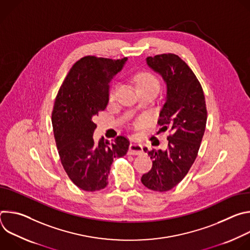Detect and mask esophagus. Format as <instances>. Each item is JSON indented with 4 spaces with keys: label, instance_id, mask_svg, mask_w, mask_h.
I'll return each mask as SVG.
<instances>
[{
    "label": "esophagus",
    "instance_id": "34e87169",
    "mask_svg": "<svg viewBox=\"0 0 250 250\" xmlns=\"http://www.w3.org/2000/svg\"><path fill=\"white\" fill-rule=\"evenodd\" d=\"M128 152L129 154H132V155H140L142 154V152H144V150H142V146L139 144H135V142H132V144H130L129 146Z\"/></svg>",
    "mask_w": 250,
    "mask_h": 250
}]
</instances>
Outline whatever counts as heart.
Returning <instances> with one entry per match:
<instances>
[{
  "mask_svg": "<svg viewBox=\"0 0 250 250\" xmlns=\"http://www.w3.org/2000/svg\"><path fill=\"white\" fill-rule=\"evenodd\" d=\"M134 82L138 91L145 90V89H158L159 88V81L158 79L151 73L144 71V72H138L134 75ZM116 97V91L112 90L110 93V100L113 101Z\"/></svg>",
  "mask_w": 250,
  "mask_h": 250,
  "instance_id": "b5f03b06",
  "label": "heart"
}]
</instances>
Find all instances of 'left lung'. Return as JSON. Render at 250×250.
I'll return each instance as SVG.
<instances>
[{
	"label": "left lung",
	"instance_id": "8db88e82",
	"mask_svg": "<svg viewBox=\"0 0 250 250\" xmlns=\"http://www.w3.org/2000/svg\"><path fill=\"white\" fill-rule=\"evenodd\" d=\"M146 64L166 85L158 124L172 134L166 149L144 148L152 159V168L142 175L141 182L150 190L165 192L183 180L197 157L207 124L206 101L197 77L178 55L147 57Z\"/></svg>",
	"mask_w": 250,
	"mask_h": 250
}]
</instances>
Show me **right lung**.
<instances>
[{
    "instance_id": "add662e5",
    "label": "right lung",
    "mask_w": 250,
    "mask_h": 250,
    "mask_svg": "<svg viewBox=\"0 0 250 250\" xmlns=\"http://www.w3.org/2000/svg\"><path fill=\"white\" fill-rule=\"evenodd\" d=\"M127 58L112 60L85 56L70 69L56 96L52 126L61 163L77 187L94 192L108 185L115 157L126 154L129 141L118 136L112 145L93 134V118L109 103L110 82L122 71Z\"/></svg>"
}]
</instances>
